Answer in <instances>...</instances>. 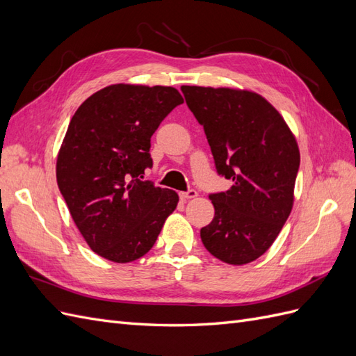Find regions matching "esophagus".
<instances>
[{
  "label": "esophagus",
  "mask_w": 356,
  "mask_h": 356,
  "mask_svg": "<svg viewBox=\"0 0 356 356\" xmlns=\"http://www.w3.org/2000/svg\"><path fill=\"white\" fill-rule=\"evenodd\" d=\"M179 197L182 199V200H188V199H195V197H197V191L196 190H188V191H181L179 193Z\"/></svg>",
  "instance_id": "obj_1"
}]
</instances>
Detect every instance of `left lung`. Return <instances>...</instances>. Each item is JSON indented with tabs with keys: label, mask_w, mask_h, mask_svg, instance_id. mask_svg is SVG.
<instances>
[{
	"label": "left lung",
	"mask_w": 356,
	"mask_h": 356,
	"mask_svg": "<svg viewBox=\"0 0 356 356\" xmlns=\"http://www.w3.org/2000/svg\"><path fill=\"white\" fill-rule=\"evenodd\" d=\"M203 126L227 191L209 195L215 208L200 230L204 248L233 266L251 263L272 246L289 217L300 166L296 136L261 95L230 88L182 86Z\"/></svg>",
	"instance_id": "1"
}]
</instances>
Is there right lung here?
Segmentation results:
<instances>
[{
  "mask_svg": "<svg viewBox=\"0 0 356 356\" xmlns=\"http://www.w3.org/2000/svg\"><path fill=\"white\" fill-rule=\"evenodd\" d=\"M184 102L169 86L111 84L89 96L63 138L56 179L90 250L114 263L145 255L175 211L178 195L141 178L153 166L152 136Z\"/></svg>",
  "mask_w": 356,
  "mask_h": 356,
  "instance_id": "1",
  "label": "right lung"
}]
</instances>
